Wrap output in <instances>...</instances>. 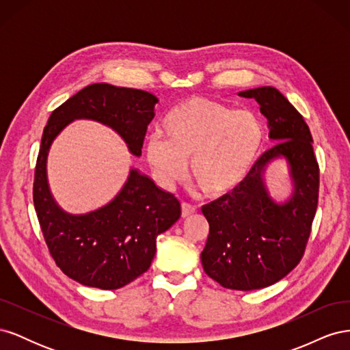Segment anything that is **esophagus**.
<instances>
[{"mask_svg": "<svg viewBox=\"0 0 350 350\" xmlns=\"http://www.w3.org/2000/svg\"><path fill=\"white\" fill-rule=\"evenodd\" d=\"M197 211V207L196 206H193V204H189V203H184L181 204V215H183V217H188V216H191V215H194Z\"/></svg>", "mask_w": 350, "mask_h": 350, "instance_id": "1", "label": "esophagus"}]
</instances>
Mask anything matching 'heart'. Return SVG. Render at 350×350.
I'll use <instances>...</instances> for the list:
<instances>
[{
	"label": "heart",
	"mask_w": 350,
	"mask_h": 350,
	"mask_svg": "<svg viewBox=\"0 0 350 350\" xmlns=\"http://www.w3.org/2000/svg\"><path fill=\"white\" fill-rule=\"evenodd\" d=\"M162 135L147 140V161L165 183L181 179L189 159V176L207 196L235 189L250 174L264 143L256 113L193 96L169 111Z\"/></svg>",
	"instance_id": "1"
}]
</instances>
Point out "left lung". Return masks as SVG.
Masks as SVG:
<instances>
[{"mask_svg":"<svg viewBox=\"0 0 350 350\" xmlns=\"http://www.w3.org/2000/svg\"><path fill=\"white\" fill-rule=\"evenodd\" d=\"M239 96L260 103L270 139L278 143L257 159L232 194L201 208L210 225L201 264L224 288L252 291L279 282L302 260L319 204L320 167L310 126L278 89L258 88ZM276 157L290 163L295 184L284 205L274 204L262 183L263 167Z\"/></svg>","mask_w":350,"mask_h":350,"instance_id":"obj_1","label":"left lung"}]
</instances>
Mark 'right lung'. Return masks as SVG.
I'll use <instances>...</instances> for the list:
<instances>
[{"instance_id":"obj_1","label":"right lung","mask_w":350,"mask_h":350,"mask_svg":"<svg viewBox=\"0 0 350 350\" xmlns=\"http://www.w3.org/2000/svg\"><path fill=\"white\" fill-rule=\"evenodd\" d=\"M156 102L157 98L144 90L90 84L59 105L44 129L33 181L35 210L51 257L62 273L84 286L120 289L149 270L156 238L179 219L181 204L133 169L109 204L88 215H67L48 188L49 146L72 120L89 118L109 125L130 152L140 156Z\"/></svg>"}]
</instances>
